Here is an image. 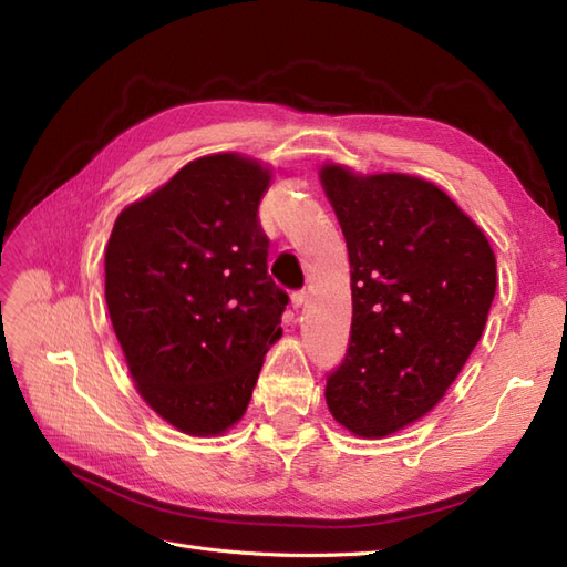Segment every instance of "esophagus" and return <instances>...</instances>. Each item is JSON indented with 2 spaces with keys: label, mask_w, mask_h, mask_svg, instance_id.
<instances>
[{
  "label": "esophagus",
  "mask_w": 567,
  "mask_h": 567,
  "mask_svg": "<svg viewBox=\"0 0 567 567\" xmlns=\"http://www.w3.org/2000/svg\"><path fill=\"white\" fill-rule=\"evenodd\" d=\"M305 300H307L305 290H293V293H290V305H293L296 310H300V307L305 305Z\"/></svg>",
  "instance_id": "esophagus-1"
}]
</instances>
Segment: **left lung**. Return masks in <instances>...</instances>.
Listing matches in <instances>:
<instances>
[{
	"instance_id": "obj_1",
	"label": "left lung",
	"mask_w": 567,
	"mask_h": 567,
	"mask_svg": "<svg viewBox=\"0 0 567 567\" xmlns=\"http://www.w3.org/2000/svg\"><path fill=\"white\" fill-rule=\"evenodd\" d=\"M350 255L348 352L326 404L359 437L427 414L483 336L496 290L485 234L435 184L411 175L321 169Z\"/></svg>"
}]
</instances>
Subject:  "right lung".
<instances>
[{
  "label": "right lung",
  "instance_id": "1",
  "mask_svg": "<svg viewBox=\"0 0 567 567\" xmlns=\"http://www.w3.org/2000/svg\"><path fill=\"white\" fill-rule=\"evenodd\" d=\"M269 173L236 153L184 165L117 215L106 305L132 379L188 435L246 414L288 293L267 274L257 208Z\"/></svg>",
  "mask_w": 567,
  "mask_h": 567
}]
</instances>
